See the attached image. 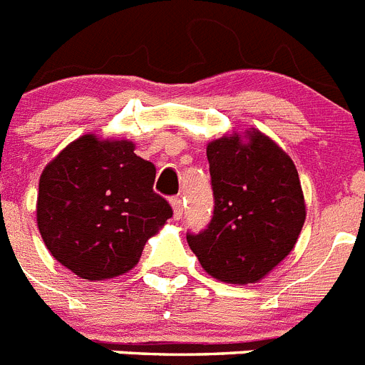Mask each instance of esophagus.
Wrapping results in <instances>:
<instances>
[{
  "label": "esophagus",
  "instance_id": "1",
  "mask_svg": "<svg viewBox=\"0 0 365 365\" xmlns=\"http://www.w3.org/2000/svg\"><path fill=\"white\" fill-rule=\"evenodd\" d=\"M172 208H173V219H177L179 221L180 217H182V199L180 197H173L172 199Z\"/></svg>",
  "mask_w": 365,
  "mask_h": 365
}]
</instances>
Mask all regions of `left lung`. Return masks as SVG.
<instances>
[{
	"label": "left lung",
	"instance_id": "obj_1",
	"mask_svg": "<svg viewBox=\"0 0 365 365\" xmlns=\"http://www.w3.org/2000/svg\"><path fill=\"white\" fill-rule=\"evenodd\" d=\"M214 217L190 248L215 279L256 283L294 248L305 222V199L294 163L257 130L230 133L206 146Z\"/></svg>",
	"mask_w": 365,
	"mask_h": 365
}]
</instances>
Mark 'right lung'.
I'll return each mask as SVG.
<instances>
[{
    "instance_id": "add662e5",
    "label": "right lung",
    "mask_w": 365,
    "mask_h": 365,
    "mask_svg": "<svg viewBox=\"0 0 365 365\" xmlns=\"http://www.w3.org/2000/svg\"><path fill=\"white\" fill-rule=\"evenodd\" d=\"M153 182L155 166L131 140L82 135L40 177L36 221L45 247L87 282L130 272L173 214Z\"/></svg>"
}]
</instances>
